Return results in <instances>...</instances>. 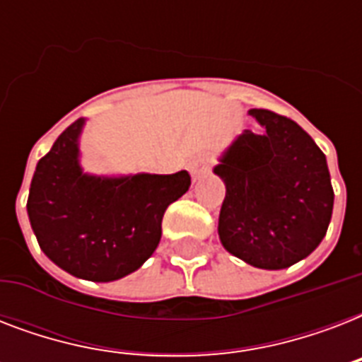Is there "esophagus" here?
<instances>
[{
	"mask_svg": "<svg viewBox=\"0 0 362 362\" xmlns=\"http://www.w3.org/2000/svg\"><path fill=\"white\" fill-rule=\"evenodd\" d=\"M210 169V159L204 158V156H199V158H193L189 161V173H192L193 180H201Z\"/></svg>",
	"mask_w": 362,
	"mask_h": 362,
	"instance_id": "1",
	"label": "esophagus"
}]
</instances>
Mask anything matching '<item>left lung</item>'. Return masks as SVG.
I'll use <instances>...</instances> for the list:
<instances>
[{
	"instance_id": "left-lung-1",
	"label": "left lung",
	"mask_w": 362,
	"mask_h": 362,
	"mask_svg": "<svg viewBox=\"0 0 362 362\" xmlns=\"http://www.w3.org/2000/svg\"><path fill=\"white\" fill-rule=\"evenodd\" d=\"M220 153L214 175L226 184L218 235L227 252L264 270L287 269L320 246L334 192L325 153L298 124L267 109Z\"/></svg>"
}]
</instances>
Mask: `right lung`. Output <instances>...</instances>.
<instances>
[{"label":"right lung","instance_id":"right-lung-1","mask_svg":"<svg viewBox=\"0 0 362 362\" xmlns=\"http://www.w3.org/2000/svg\"><path fill=\"white\" fill-rule=\"evenodd\" d=\"M84 118L71 124L39 159L28 216L42 253L69 274L115 281L141 269L159 244L167 206L192 186L175 175H92L82 169Z\"/></svg>","mask_w":362,"mask_h":362}]
</instances>
